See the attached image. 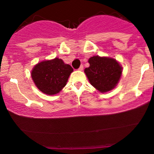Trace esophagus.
I'll return each instance as SVG.
<instances>
[{"instance_id":"obj_1","label":"esophagus","mask_w":154,"mask_h":154,"mask_svg":"<svg viewBox=\"0 0 154 154\" xmlns=\"http://www.w3.org/2000/svg\"><path fill=\"white\" fill-rule=\"evenodd\" d=\"M78 70H79V71H82V70H83V65H81V66H79Z\"/></svg>"}]
</instances>
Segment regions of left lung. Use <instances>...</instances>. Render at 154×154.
I'll use <instances>...</instances> for the list:
<instances>
[{
  "instance_id": "obj_1",
  "label": "left lung",
  "mask_w": 154,
  "mask_h": 154,
  "mask_svg": "<svg viewBox=\"0 0 154 154\" xmlns=\"http://www.w3.org/2000/svg\"><path fill=\"white\" fill-rule=\"evenodd\" d=\"M90 66L85 69L89 82L100 93L114 89L119 82L122 68L116 59L94 56L88 60Z\"/></svg>"
}]
</instances>
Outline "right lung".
<instances>
[{"label":"right lung","instance_id":"right-lung-1","mask_svg":"<svg viewBox=\"0 0 154 154\" xmlns=\"http://www.w3.org/2000/svg\"><path fill=\"white\" fill-rule=\"evenodd\" d=\"M72 67L66 64L62 59L55 58L38 63L31 72L35 85L47 95L57 94L66 85Z\"/></svg>","mask_w":154,"mask_h":154}]
</instances>
